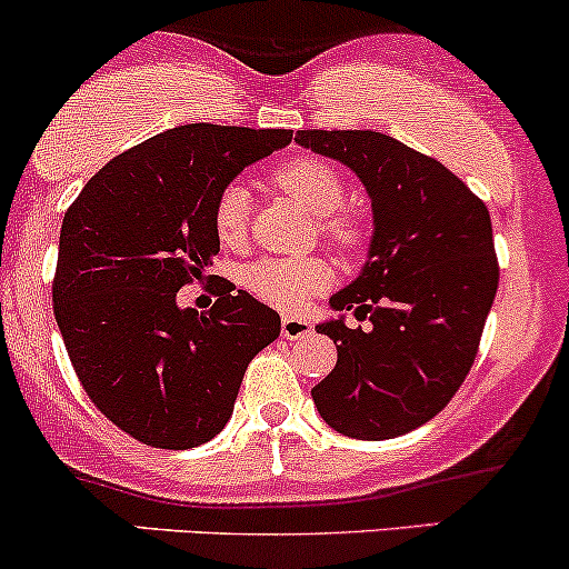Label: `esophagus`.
Here are the masks:
<instances>
[{
    "label": "esophagus",
    "mask_w": 569,
    "mask_h": 569,
    "mask_svg": "<svg viewBox=\"0 0 569 569\" xmlns=\"http://www.w3.org/2000/svg\"><path fill=\"white\" fill-rule=\"evenodd\" d=\"M311 333V322L306 317H284L282 319V336L290 338V341H298V338Z\"/></svg>",
    "instance_id": "1"
}]
</instances>
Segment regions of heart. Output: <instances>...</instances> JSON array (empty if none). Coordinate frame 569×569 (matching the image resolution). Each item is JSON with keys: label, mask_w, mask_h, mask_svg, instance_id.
<instances>
[{"label": "heart", "mask_w": 569, "mask_h": 569, "mask_svg": "<svg viewBox=\"0 0 569 569\" xmlns=\"http://www.w3.org/2000/svg\"><path fill=\"white\" fill-rule=\"evenodd\" d=\"M271 184L317 217L319 236L336 250L352 252L362 244V220L343 203L347 188L330 163L319 158H292L277 166ZM212 226L226 247L244 244L250 233V196L241 184L220 190L212 207ZM330 279L333 268L322 258H260L244 271L247 290L279 311L303 309Z\"/></svg>", "instance_id": "1"}]
</instances>
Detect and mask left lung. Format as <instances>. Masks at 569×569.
<instances>
[{
  "mask_svg": "<svg viewBox=\"0 0 569 569\" xmlns=\"http://www.w3.org/2000/svg\"><path fill=\"white\" fill-rule=\"evenodd\" d=\"M296 142L360 177L376 226L362 273L330 298L370 330L317 325L338 362L311 398L341 436H406L443 411L473 368L500 282L489 209L443 163L387 133L315 129Z\"/></svg>",
  "mask_w": 569,
  "mask_h": 569,
  "instance_id": "obj_1",
  "label": "left lung"
}]
</instances>
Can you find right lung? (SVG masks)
I'll return each instance as SVG.
<instances>
[{"label":"right lung","instance_id":"right-lung-1","mask_svg":"<svg viewBox=\"0 0 569 569\" xmlns=\"http://www.w3.org/2000/svg\"><path fill=\"white\" fill-rule=\"evenodd\" d=\"M287 129L190 123L112 158L63 214L53 315L91 403L156 449H193L233 413L252 357L282 319L222 279L207 315L177 292L220 252L212 207Z\"/></svg>","mask_w":569,"mask_h":569}]
</instances>
